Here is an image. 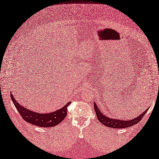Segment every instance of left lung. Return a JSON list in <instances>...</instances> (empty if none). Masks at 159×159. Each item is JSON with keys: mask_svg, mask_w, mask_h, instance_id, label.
<instances>
[{"mask_svg": "<svg viewBox=\"0 0 159 159\" xmlns=\"http://www.w3.org/2000/svg\"><path fill=\"white\" fill-rule=\"evenodd\" d=\"M148 109V108H147ZM147 109L144 111V112L141 114V115L137 116V118H134L133 119H130V120H120V119H111L110 117L103 115L101 111H100L98 107L97 106L96 103H94V110L96 114L97 118L101 122L102 124L104 126H106L110 128H113V129H124V128H128L130 126H132L133 125L138 124L147 112Z\"/></svg>", "mask_w": 159, "mask_h": 159, "instance_id": "obj_1", "label": "left lung"}]
</instances>
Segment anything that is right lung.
Instances as JSON below:
<instances>
[{
  "label": "right lung",
  "mask_w": 159,
  "mask_h": 159,
  "mask_svg": "<svg viewBox=\"0 0 159 159\" xmlns=\"http://www.w3.org/2000/svg\"><path fill=\"white\" fill-rule=\"evenodd\" d=\"M11 98L12 100L16 110L20 114L21 117L29 123L39 127H53L58 125L67 116V107L70 103L68 102L66 105L61 109L56 110L50 113H38L26 109V107L21 106L15 101L13 94L11 93Z\"/></svg>",
  "instance_id": "add662e5"
}]
</instances>
